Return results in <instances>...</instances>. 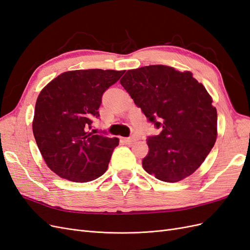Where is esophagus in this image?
Listing matches in <instances>:
<instances>
[{"mask_svg":"<svg viewBox=\"0 0 250 250\" xmlns=\"http://www.w3.org/2000/svg\"><path fill=\"white\" fill-rule=\"evenodd\" d=\"M122 141L125 143V144H128V145H131V144L133 142H135V139L134 138H123Z\"/></svg>","mask_w":250,"mask_h":250,"instance_id":"1","label":"esophagus"}]
</instances>
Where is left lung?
Segmentation results:
<instances>
[{
    "label": "left lung",
    "instance_id": "8db88e82",
    "mask_svg": "<svg viewBox=\"0 0 250 250\" xmlns=\"http://www.w3.org/2000/svg\"><path fill=\"white\" fill-rule=\"evenodd\" d=\"M134 103L162 132L147 141L143 168L155 178L176 183L192 175L217 139V109L191 72L155 64L129 70L120 80Z\"/></svg>",
    "mask_w": 250,
    "mask_h": 250
}]
</instances>
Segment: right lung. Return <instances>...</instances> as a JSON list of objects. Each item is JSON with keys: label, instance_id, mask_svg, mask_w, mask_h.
<instances>
[{"label": "right lung", "instance_id": "1", "mask_svg": "<svg viewBox=\"0 0 250 250\" xmlns=\"http://www.w3.org/2000/svg\"><path fill=\"white\" fill-rule=\"evenodd\" d=\"M125 71L76 70L58 75L37 97L33 134L43 161L59 177L87 183L107 170L118 138L90 131L103 93Z\"/></svg>", "mask_w": 250, "mask_h": 250}]
</instances>
